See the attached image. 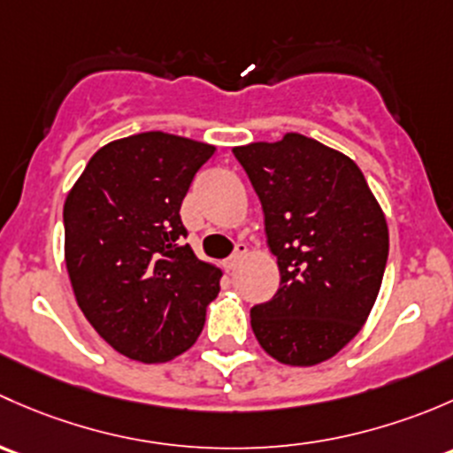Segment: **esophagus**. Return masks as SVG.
Instances as JSON below:
<instances>
[{
  "mask_svg": "<svg viewBox=\"0 0 453 453\" xmlns=\"http://www.w3.org/2000/svg\"><path fill=\"white\" fill-rule=\"evenodd\" d=\"M246 255V244H237L235 250H233V255L225 261V268L226 270H235L237 264H240L242 259H244Z\"/></svg>",
  "mask_w": 453,
  "mask_h": 453,
  "instance_id": "esophagus-1",
  "label": "esophagus"
}]
</instances>
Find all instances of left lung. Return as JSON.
<instances>
[{
	"label": "left lung",
	"instance_id": "1",
	"mask_svg": "<svg viewBox=\"0 0 453 453\" xmlns=\"http://www.w3.org/2000/svg\"><path fill=\"white\" fill-rule=\"evenodd\" d=\"M264 209L281 283L250 310L261 349L281 365L334 357L366 323L384 279L388 226L360 167L316 139L233 148Z\"/></svg>",
	"mask_w": 453,
	"mask_h": 453
}]
</instances>
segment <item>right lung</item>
I'll return each mask as SVG.
<instances>
[{
	"label": "right lung",
	"mask_w": 453,
	"mask_h": 453,
	"mask_svg": "<svg viewBox=\"0 0 453 453\" xmlns=\"http://www.w3.org/2000/svg\"><path fill=\"white\" fill-rule=\"evenodd\" d=\"M216 148L176 134H130L91 157L63 209L65 264L93 329L130 360L188 351L220 292V268L183 244L180 204Z\"/></svg>",
	"instance_id": "obj_1"
}]
</instances>
